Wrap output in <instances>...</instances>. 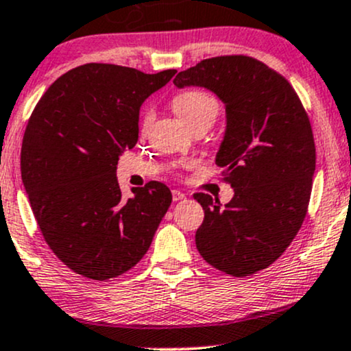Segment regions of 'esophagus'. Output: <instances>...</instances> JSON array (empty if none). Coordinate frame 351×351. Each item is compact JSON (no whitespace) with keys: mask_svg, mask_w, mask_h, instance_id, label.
<instances>
[{"mask_svg":"<svg viewBox=\"0 0 351 351\" xmlns=\"http://www.w3.org/2000/svg\"><path fill=\"white\" fill-rule=\"evenodd\" d=\"M171 196H173V201H181V199H184L186 198V196H184V193H181V191H178V189H173L171 191Z\"/></svg>","mask_w":351,"mask_h":351,"instance_id":"esophagus-1","label":"esophagus"}]
</instances>
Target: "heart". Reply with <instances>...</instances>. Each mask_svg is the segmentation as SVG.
<instances>
[{
	"instance_id": "obj_1",
	"label": "heart",
	"mask_w": 351,
	"mask_h": 351,
	"mask_svg": "<svg viewBox=\"0 0 351 351\" xmlns=\"http://www.w3.org/2000/svg\"><path fill=\"white\" fill-rule=\"evenodd\" d=\"M171 107L189 128L196 125L211 127L221 108L216 95L206 88H186L178 92L171 100Z\"/></svg>"
}]
</instances>
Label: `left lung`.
I'll list each match as a JSON object with an SVG mask.
<instances>
[{
  "label": "left lung",
  "mask_w": 351,
  "mask_h": 351,
  "mask_svg": "<svg viewBox=\"0 0 351 351\" xmlns=\"http://www.w3.org/2000/svg\"><path fill=\"white\" fill-rule=\"evenodd\" d=\"M175 86H201L226 104L228 128L216 163L234 188L226 206L195 193L204 209L196 249L217 271L247 277L276 263L308 211L315 142L287 79L249 56H217L181 71Z\"/></svg>",
  "instance_id": "1"
}]
</instances>
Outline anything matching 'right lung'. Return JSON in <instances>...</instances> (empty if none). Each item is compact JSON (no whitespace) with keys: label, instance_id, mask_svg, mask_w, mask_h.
<instances>
[{"label":"right lung","instance_id":"obj_1","mask_svg":"<svg viewBox=\"0 0 351 351\" xmlns=\"http://www.w3.org/2000/svg\"><path fill=\"white\" fill-rule=\"evenodd\" d=\"M175 74L84 64L60 75L27 120L23 184L46 244L79 276L108 280L130 271L170 208L160 181L123 199L115 171L138 140L140 106Z\"/></svg>","mask_w":351,"mask_h":351}]
</instances>
